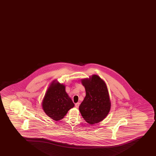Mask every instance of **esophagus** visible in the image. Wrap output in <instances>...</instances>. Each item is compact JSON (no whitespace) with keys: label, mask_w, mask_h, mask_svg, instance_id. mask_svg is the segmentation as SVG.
<instances>
[{"label":"esophagus","mask_w":156,"mask_h":156,"mask_svg":"<svg viewBox=\"0 0 156 156\" xmlns=\"http://www.w3.org/2000/svg\"><path fill=\"white\" fill-rule=\"evenodd\" d=\"M80 104L79 103H76V104H75V107H76V108H78L79 107V105H80Z\"/></svg>","instance_id":"34e87169"}]
</instances>
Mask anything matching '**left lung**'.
Wrapping results in <instances>:
<instances>
[{"mask_svg": "<svg viewBox=\"0 0 156 156\" xmlns=\"http://www.w3.org/2000/svg\"><path fill=\"white\" fill-rule=\"evenodd\" d=\"M81 82L86 90V96L79 107L80 112L87 123H98L107 117L111 110L107 84L96 74L82 79Z\"/></svg>", "mask_w": 156, "mask_h": 156, "instance_id": "8db88e82", "label": "left lung"}]
</instances>
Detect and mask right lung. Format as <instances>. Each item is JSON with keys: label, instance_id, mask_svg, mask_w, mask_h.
<instances>
[{"label": "right lung", "instance_id": "right-lung-1", "mask_svg": "<svg viewBox=\"0 0 156 156\" xmlns=\"http://www.w3.org/2000/svg\"><path fill=\"white\" fill-rule=\"evenodd\" d=\"M41 106L48 117L57 121L62 119L74 104L66 93L65 84L54 80L46 90Z\"/></svg>", "mask_w": 156, "mask_h": 156}]
</instances>
